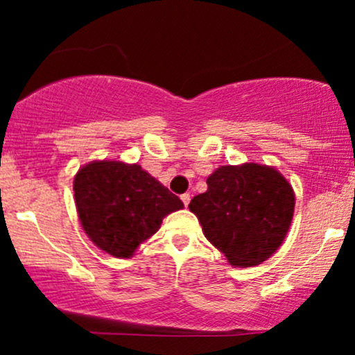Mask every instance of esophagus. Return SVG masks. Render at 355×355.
<instances>
[{"mask_svg": "<svg viewBox=\"0 0 355 355\" xmlns=\"http://www.w3.org/2000/svg\"><path fill=\"white\" fill-rule=\"evenodd\" d=\"M180 198H182L183 205H185V207H187V205H189V203H190V193H183Z\"/></svg>", "mask_w": 355, "mask_h": 355, "instance_id": "34e87169", "label": "esophagus"}]
</instances>
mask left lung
Segmentation results:
<instances>
[{
    "instance_id": "8db88e82",
    "label": "left lung",
    "mask_w": 355,
    "mask_h": 355,
    "mask_svg": "<svg viewBox=\"0 0 355 355\" xmlns=\"http://www.w3.org/2000/svg\"><path fill=\"white\" fill-rule=\"evenodd\" d=\"M207 185L189 209L230 266L254 267L275 254L295 207L294 189L284 175L259 164L223 165L207 178Z\"/></svg>"
}]
</instances>
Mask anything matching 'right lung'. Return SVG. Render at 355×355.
<instances>
[{
	"instance_id": "1",
	"label": "right lung",
	"mask_w": 355,
	"mask_h": 355,
	"mask_svg": "<svg viewBox=\"0 0 355 355\" xmlns=\"http://www.w3.org/2000/svg\"><path fill=\"white\" fill-rule=\"evenodd\" d=\"M85 234L107 254L128 259L183 203L138 164L95 160L73 180Z\"/></svg>"
}]
</instances>
